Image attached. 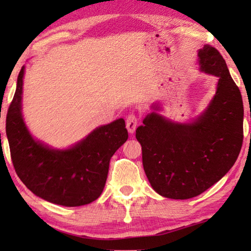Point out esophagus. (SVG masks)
<instances>
[{"mask_svg": "<svg viewBox=\"0 0 251 251\" xmlns=\"http://www.w3.org/2000/svg\"><path fill=\"white\" fill-rule=\"evenodd\" d=\"M138 124V118L136 117L133 114H130V115L127 116L126 118V128L128 130L129 134H134V131L136 129V127H137Z\"/></svg>", "mask_w": 251, "mask_h": 251, "instance_id": "obj_1", "label": "esophagus"}]
</instances>
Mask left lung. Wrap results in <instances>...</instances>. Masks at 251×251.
Instances as JSON below:
<instances>
[{
  "instance_id": "left-lung-1",
  "label": "left lung",
  "mask_w": 251,
  "mask_h": 251,
  "mask_svg": "<svg viewBox=\"0 0 251 251\" xmlns=\"http://www.w3.org/2000/svg\"><path fill=\"white\" fill-rule=\"evenodd\" d=\"M198 65L218 78L207 107L192 121L175 122L154 103L136 129L148 181L166 198L189 199L206 192L230 171L243 145V99L226 62L205 45L198 50Z\"/></svg>"
}]
</instances>
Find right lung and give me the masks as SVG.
<instances>
[{
	"label": "right lung",
	"instance_id": "obj_1",
	"mask_svg": "<svg viewBox=\"0 0 251 251\" xmlns=\"http://www.w3.org/2000/svg\"><path fill=\"white\" fill-rule=\"evenodd\" d=\"M25 66L21 69L6 115V136L15 172L23 184L44 201L77 207L96 201L107 179L109 160L128 138L123 118L93 129L67 148L39 141L22 113Z\"/></svg>",
	"mask_w": 251,
	"mask_h": 251
}]
</instances>
